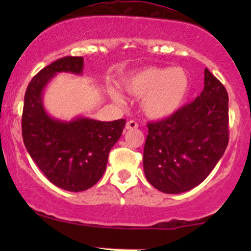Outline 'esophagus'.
<instances>
[{
  "label": "esophagus",
  "instance_id": "34e87169",
  "mask_svg": "<svg viewBox=\"0 0 251 251\" xmlns=\"http://www.w3.org/2000/svg\"><path fill=\"white\" fill-rule=\"evenodd\" d=\"M126 129H135L138 128V124L137 122H134V120H129V122H127V124H126Z\"/></svg>",
  "mask_w": 251,
  "mask_h": 251
}]
</instances>
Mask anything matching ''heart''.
<instances>
[{
	"label": "heart",
	"instance_id": "b5f03b06",
	"mask_svg": "<svg viewBox=\"0 0 251 251\" xmlns=\"http://www.w3.org/2000/svg\"><path fill=\"white\" fill-rule=\"evenodd\" d=\"M124 88L129 94L142 98L143 112L152 119L168 118L183 106L189 94L190 81L181 68L146 67L126 77ZM114 100L122 101L117 92Z\"/></svg>",
	"mask_w": 251,
	"mask_h": 251
}]
</instances>
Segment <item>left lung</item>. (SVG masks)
<instances>
[{
	"instance_id": "obj_1",
	"label": "left lung",
	"mask_w": 251,
	"mask_h": 251,
	"mask_svg": "<svg viewBox=\"0 0 251 251\" xmlns=\"http://www.w3.org/2000/svg\"><path fill=\"white\" fill-rule=\"evenodd\" d=\"M226 87L204 70V89L192 102L160 122L149 123L144 172L164 194L189 191L205 179L229 143Z\"/></svg>"
}]
</instances>
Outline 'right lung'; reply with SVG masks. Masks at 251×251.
Wrapping results in <instances>:
<instances>
[{"label":"right lung","instance_id":"add662e5","mask_svg":"<svg viewBox=\"0 0 251 251\" xmlns=\"http://www.w3.org/2000/svg\"><path fill=\"white\" fill-rule=\"evenodd\" d=\"M82 70V56H65L40 71L25 91L22 113V137L31 159L54 185L72 192L85 191L102 177L126 124L86 117L63 122L46 112L42 94L50 80L62 72L81 75Z\"/></svg>","mask_w":251,"mask_h":251}]
</instances>
